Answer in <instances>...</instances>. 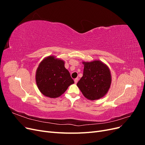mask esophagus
<instances>
[{"mask_svg": "<svg viewBox=\"0 0 145 145\" xmlns=\"http://www.w3.org/2000/svg\"><path fill=\"white\" fill-rule=\"evenodd\" d=\"M77 82H78V78H75V79H74V82H75V83L76 84V83H77Z\"/></svg>", "mask_w": 145, "mask_h": 145, "instance_id": "1", "label": "esophagus"}]
</instances>
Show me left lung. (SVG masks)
<instances>
[{
    "label": "left lung",
    "instance_id": "8db88e82",
    "mask_svg": "<svg viewBox=\"0 0 145 145\" xmlns=\"http://www.w3.org/2000/svg\"><path fill=\"white\" fill-rule=\"evenodd\" d=\"M83 77L77 86L90 100H98L107 94L111 84V74L108 66L100 60L83 62Z\"/></svg>",
    "mask_w": 145,
    "mask_h": 145
}]
</instances>
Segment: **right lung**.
<instances>
[{
	"label": "right lung",
	"instance_id": "right-lung-1",
	"mask_svg": "<svg viewBox=\"0 0 145 145\" xmlns=\"http://www.w3.org/2000/svg\"><path fill=\"white\" fill-rule=\"evenodd\" d=\"M36 82L40 93L50 98L60 97L74 83L64 61L54 56L46 57L39 63Z\"/></svg>",
	"mask_w": 145,
	"mask_h": 145
}]
</instances>
